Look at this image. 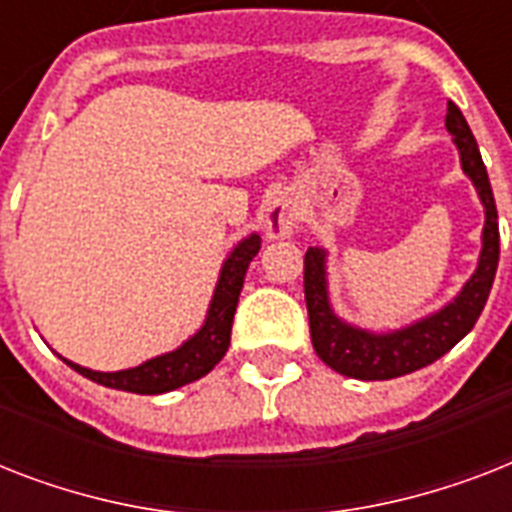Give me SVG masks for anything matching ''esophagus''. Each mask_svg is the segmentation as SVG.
<instances>
[{"instance_id": "1", "label": "esophagus", "mask_w": 512, "mask_h": 512, "mask_svg": "<svg viewBox=\"0 0 512 512\" xmlns=\"http://www.w3.org/2000/svg\"><path fill=\"white\" fill-rule=\"evenodd\" d=\"M297 223V209H295V201L292 196L287 193H281L276 199L268 204L263 215V228H265V236L268 239H284L292 233Z\"/></svg>"}]
</instances>
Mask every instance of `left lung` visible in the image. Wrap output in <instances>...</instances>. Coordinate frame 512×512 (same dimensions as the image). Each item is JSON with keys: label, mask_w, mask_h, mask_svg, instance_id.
<instances>
[{"label": "left lung", "mask_w": 512, "mask_h": 512, "mask_svg": "<svg viewBox=\"0 0 512 512\" xmlns=\"http://www.w3.org/2000/svg\"><path fill=\"white\" fill-rule=\"evenodd\" d=\"M446 130L454 138L462 172L476 185L478 199L484 204V233H481L478 265L452 303H446L444 308H438L425 319L412 321L401 329H390V332H369V329L353 327L348 321H342L329 303L327 249L311 247L305 252V305H308V321H311L313 350L324 364L345 377L393 380V377H404L433 364L476 327L478 316L489 300L494 273L500 263V223H497L492 183L486 175L476 138L452 100L446 103Z\"/></svg>", "instance_id": "1"}]
</instances>
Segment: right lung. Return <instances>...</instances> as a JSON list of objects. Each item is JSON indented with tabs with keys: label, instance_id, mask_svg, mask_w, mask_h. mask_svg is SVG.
Wrapping results in <instances>:
<instances>
[{
	"label": "right lung",
	"instance_id": "right-lung-1",
	"mask_svg": "<svg viewBox=\"0 0 512 512\" xmlns=\"http://www.w3.org/2000/svg\"><path fill=\"white\" fill-rule=\"evenodd\" d=\"M257 252H260V236L257 233H249L247 239H241L231 249V255L225 257L220 276H217L215 295L209 300L204 324L180 348L156 358H148V361H143L140 366H132V369H119V372H95V369L74 364L68 358H60L87 380L114 390L140 393V396H159V393H170V390L199 380V377L215 369V364L225 356V350L231 345L233 313H236V305H239L247 268Z\"/></svg>",
	"mask_w": 512,
	"mask_h": 512
}]
</instances>
